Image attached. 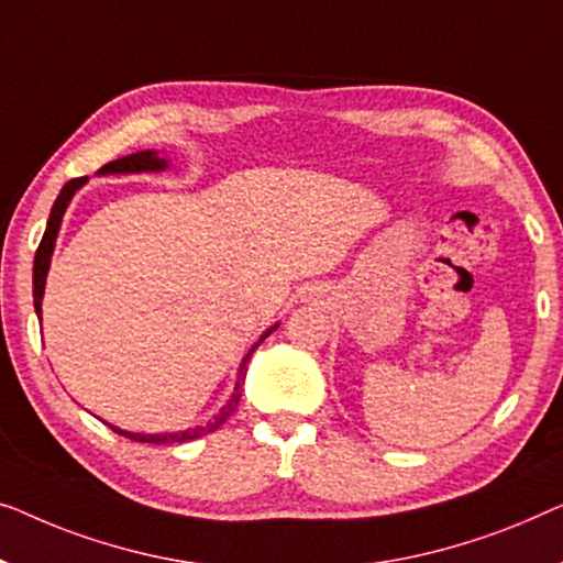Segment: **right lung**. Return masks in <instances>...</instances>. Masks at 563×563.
I'll list each match as a JSON object with an SVG mask.
<instances>
[{
  "mask_svg": "<svg viewBox=\"0 0 563 563\" xmlns=\"http://www.w3.org/2000/svg\"><path fill=\"white\" fill-rule=\"evenodd\" d=\"M165 168V161L163 157H157L155 153H150V150H145V153H134V155H126V157H120V161H112L107 163L104 168H101L99 173H142V170H163ZM86 184V178H70L66 186L60 188L58 199H55L53 209H51V219H47V227H45V234L41 244H37V252H35V265H33V300H35V311L37 316H41V300H43V290H45V275H47V267H51V255H53V244H55V236H58V229H60V219H63V211H66V206L70 201V196H74L78 188H81ZM278 329V323L271 331H265L267 339L273 334V331ZM263 339L252 346L247 357H244L242 367H240V383L244 377V364L250 362L252 352L257 350L260 344H263ZM240 383H236L234 387V395L229 398V402L224 408H221V413L213 418V421H209L206 426H196V429H188V431H180V433H130V431H122V429H114V426H109L114 433H120V437H126L132 441H140V443H186V441H194V439H201L206 437V433H213L217 429H221V423L227 421L229 416L234 413V408L240 406Z\"/></svg>",
  "mask_w": 563,
  "mask_h": 563,
  "instance_id": "1",
  "label": "right lung"
}]
</instances>
